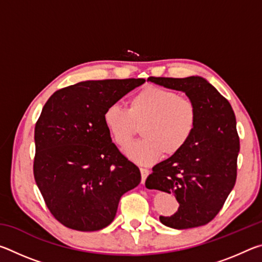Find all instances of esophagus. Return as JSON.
Instances as JSON below:
<instances>
[{
  "instance_id": "obj_1",
  "label": "esophagus",
  "mask_w": 262,
  "mask_h": 262,
  "mask_svg": "<svg viewBox=\"0 0 262 262\" xmlns=\"http://www.w3.org/2000/svg\"><path fill=\"white\" fill-rule=\"evenodd\" d=\"M140 171H141V177H142V184H144L145 179H147V177L149 176V170H148V168L141 167Z\"/></svg>"
}]
</instances>
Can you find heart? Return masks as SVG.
<instances>
[{
  "instance_id": "heart-1",
  "label": "heart",
  "mask_w": 262,
  "mask_h": 262,
  "mask_svg": "<svg viewBox=\"0 0 262 262\" xmlns=\"http://www.w3.org/2000/svg\"><path fill=\"white\" fill-rule=\"evenodd\" d=\"M104 125L112 140L126 147L141 127L143 140L128 145L125 155L139 165L157 162L164 152L173 156L183 150L196 125V107L187 97L166 89L148 85L128 101V108L112 104L103 114Z\"/></svg>"
}]
</instances>
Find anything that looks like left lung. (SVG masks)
I'll list each match as a JSON object with an SVG mask.
<instances>
[{
	"instance_id": "8db88e82",
	"label": "left lung",
	"mask_w": 262,
	"mask_h": 262,
	"mask_svg": "<svg viewBox=\"0 0 262 262\" xmlns=\"http://www.w3.org/2000/svg\"><path fill=\"white\" fill-rule=\"evenodd\" d=\"M149 82L181 91L196 107V125L180 152L152 167L145 185L173 193L179 208L159 216L172 229L205 225L219 214L237 178L239 137L229 101L206 78L149 77Z\"/></svg>"
}]
</instances>
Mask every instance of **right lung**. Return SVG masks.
Segmentation results:
<instances>
[{"instance_id": "1", "label": "right lung", "mask_w": 262, "mask_h": 262, "mask_svg": "<svg viewBox=\"0 0 262 262\" xmlns=\"http://www.w3.org/2000/svg\"><path fill=\"white\" fill-rule=\"evenodd\" d=\"M143 78L85 81L54 92L34 128L35 183L52 215L69 229L97 231L112 223L120 198L141 183L104 125L106 107Z\"/></svg>"}]
</instances>
